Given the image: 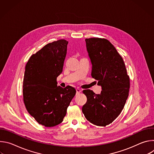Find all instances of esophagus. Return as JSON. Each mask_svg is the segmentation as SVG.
<instances>
[{
  "instance_id": "34e87169",
  "label": "esophagus",
  "mask_w": 154,
  "mask_h": 154,
  "mask_svg": "<svg viewBox=\"0 0 154 154\" xmlns=\"http://www.w3.org/2000/svg\"><path fill=\"white\" fill-rule=\"evenodd\" d=\"M76 92H77V94H79L82 92V90L79 88H77L76 89Z\"/></svg>"
}]
</instances>
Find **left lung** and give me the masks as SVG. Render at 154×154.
Listing matches in <instances>:
<instances>
[{
  "label": "left lung",
  "mask_w": 154,
  "mask_h": 154,
  "mask_svg": "<svg viewBox=\"0 0 154 154\" xmlns=\"http://www.w3.org/2000/svg\"><path fill=\"white\" fill-rule=\"evenodd\" d=\"M92 64L91 76L101 86L100 94L83 91L87 97L82 107L86 119L97 126L112 123L121 113L128 96L130 79L124 60L116 48L103 38L85 39Z\"/></svg>",
  "instance_id": "left-lung-1"
}]
</instances>
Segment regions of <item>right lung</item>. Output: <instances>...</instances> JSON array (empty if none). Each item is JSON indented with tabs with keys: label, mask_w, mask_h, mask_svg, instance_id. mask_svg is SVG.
<instances>
[{
	"label": "right lung",
	"mask_w": 154,
	"mask_h": 154,
	"mask_svg": "<svg viewBox=\"0 0 154 154\" xmlns=\"http://www.w3.org/2000/svg\"><path fill=\"white\" fill-rule=\"evenodd\" d=\"M68 41L49 43L26 64L23 81V99L29 113L39 124L54 127L60 124L76 93L74 88L57 86L62 72Z\"/></svg>",
	"instance_id": "1"
}]
</instances>
